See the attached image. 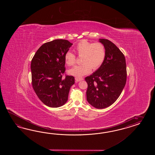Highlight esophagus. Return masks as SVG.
Listing matches in <instances>:
<instances>
[{"label": "esophagus", "instance_id": "esophagus-1", "mask_svg": "<svg viewBox=\"0 0 155 155\" xmlns=\"http://www.w3.org/2000/svg\"><path fill=\"white\" fill-rule=\"evenodd\" d=\"M75 80L76 82H80L81 81L84 80L83 78H78V77H75Z\"/></svg>", "mask_w": 155, "mask_h": 155}]
</instances>
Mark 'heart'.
<instances>
[{"mask_svg":"<svg viewBox=\"0 0 155 155\" xmlns=\"http://www.w3.org/2000/svg\"><path fill=\"white\" fill-rule=\"evenodd\" d=\"M78 56L82 57V64L76 66L68 71L71 75L81 77L89 74L91 71L96 70L103 64L106 55V51L103 44L101 42H89L83 40L78 42L75 47ZM65 62L68 66H73L76 62V56L72 52H66Z\"/></svg>","mask_w":155,"mask_h":155,"instance_id":"heart-1","label":"heart"}]
</instances>
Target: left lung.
I'll return each instance as SVG.
<instances>
[{
    "mask_svg": "<svg viewBox=\"0 0 155 155\" xmlns=\"http://www.w3.org/2000/svg\"><path fill=\"white\" fill-rule=\"evenodd\" d=\"M99 41L106 48L103 64L91 75L85 78L88 87L86 98L96 108L107 107L114 103L126 83V63L124 54L110 40L100 38Z\"/></svg>",
    "mask_w": 155,
    "mask_h": 155,
    "instance_id": "obj_1",
    "label": "left lung"
}]
</instances>
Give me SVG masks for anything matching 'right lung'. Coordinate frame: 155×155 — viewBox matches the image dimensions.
Instances as JSON below:
<instances>
[{"label": "right lung", "mask_w": 155, "mask_h": 155, "mask_svg": "<svg viewBox=\"0 0 155 155\" xmlns=\"http://www.w3.org/2000/svg\"><path fill=\"white\" fill-rule=\"evenodd\" d=\"M72 43L57 39L44 44L36 52L31 61L33 90L42 103L50 107H59L65 104L74 77L65 73V54Z\"/></svg>", "instance_id": "1"}]
</instances>
